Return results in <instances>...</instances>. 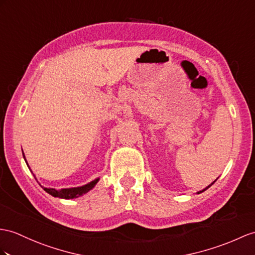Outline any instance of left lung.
Instances as JSON below:
<instances>
[{
	"instance_id": "obj_1",
	"label": "left lung",
	"mask_w": 255,
	"mask_h": 255,
	"mask_svg": "<svg viewBox=\"0 0 255 255\" xmlns=\"http://www.w3.org/2000/svg\"><path fill=\"white\" fill-rule=\"evenodd\" d=\"M214 183H215V181H214V182H213V183H212V184H211V185H213V184H214ZM211 185H210V186H211ZM210 186H208V187H207V188H206V189H208V188H209V187H210ZM206 189H203V190H201V191H199V192H198V194H200V192H202V191H204V190H206Z\"/></svg>"
}]
</instances>
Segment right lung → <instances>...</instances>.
Segmentation results:
<instances>
[{"instance_id": "obj_1", "label": "right lung", "mask_w": 255, "mask_h": 255, "mask_svg": "<svg viewBox=\"0 0 255 255\" xmlns=\"http://www.w3.org/2000/svg\"><path fill=\"white\" fill-rule=\"evenodd\" d=\"M23 158H24V154H23ZM97 182H98V178L88 185L82 186V187L66 188V189H61V190H57L54 188H45V187H43V188H44V190L47 192V194L52 195L53 197L63 198V199H72V198H77L79 196H82V195L86 194V192L90 191L93 187H94Z\"/></svg>"}]
</instances>
